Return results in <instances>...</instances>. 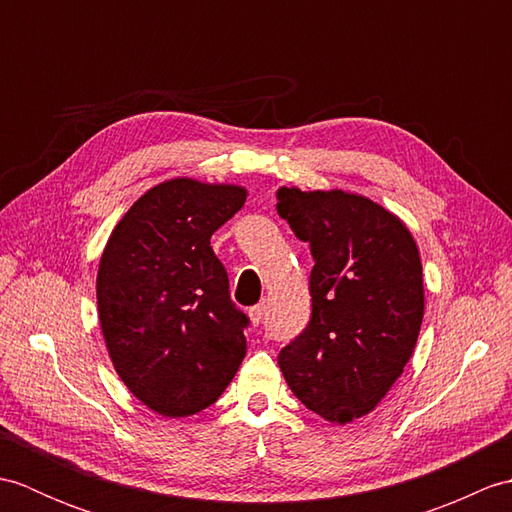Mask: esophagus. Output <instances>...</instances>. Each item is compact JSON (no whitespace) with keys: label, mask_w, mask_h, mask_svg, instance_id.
<instances>
[{"label":"esophagus","mask_w":512,"mask_h":512,"mask_svg":"<svg viewBox=\"0 0 512 512\" xmlns=\"http://www.w3.org/2000/svg\"><path fill=\"white\" fill-rule=\"evenodd\" d=\"M264 314H266V306H264V303H257V306H253V308L248 310L250 323H253V325H259V323H262V319H264Z\"/></svg>","instance_id":"1"}]
</instances>
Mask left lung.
Here are the masks:
<instances>
[{
  "instance_id": "left-lung-1",
  "label": "left lung",
  "mask_w": 512,
  "mask_h": 512,
  "mask_svg": "<svg viewBox=\"0 0 512 512\" xmlns=\"http://www.w3.org/2000/svg\"><path fill=\"white\" fill-rule=\"evenodd\" d=\"M277 213L310 244L312 314L279 352L288 387L330 422L372 411L402 374L424 314L422 264L409 228L356 193L277 191Z\"/></svg>"
}]
</instances>
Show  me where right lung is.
Masks as SVG:
<instances>
[{
    "instance_id": "right-lung-1",
    "label": "right lung",
    "mask_w": 512,
    "mask_h": 512,
    "mask_svg": "<svg viewBox=\"0 0 512 512\" xmlns=\"http://www.w3.org/2000/svg\"><path fill=\"white\" fill-rule=\"evenodd\" d=\"M244 202L235 184L173 178L138 198L107 239L96 277L105 345L127 389L160 416L211 407L246 356L248 317L211 248Z\"/></svg>"
}]
</instances>
